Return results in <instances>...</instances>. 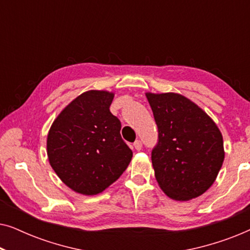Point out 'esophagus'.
<instances>
[{
    "label": "esophagus",
    "mask_w": 250,
    "mask_h": 250,
    "mask_svg": "<svg viewBox=\"0 0 250 250\" xmlns=\"http://www.w3.org/2000/svg\"><path fill=\"white\" fill-rule=\"evenodd\" d=\"M134 148H135V150H138V151H140V150L142 149V142L140 141V140H136V141L134 142Z\"/></svg>",
    "instance_id": "esophagus-1"
}]
</instances>
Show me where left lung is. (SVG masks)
<instances>
[{"instance_id": "left-lung-1", "label": "left lung", "mask_w": 250, "mask_h": 250, "mask_svg": "<svg viewBox=\"0 0 250 250\" xmlns=\"http://www.w3.org/2000/svg\"><path fill=\"white\" fill-rule=\"evenodd\" d=\"M158 127L151 152L159 187L187 201L209 189L224 160L223 138L203 109L177 93H146Z\"/></svg>"}]
</instances>
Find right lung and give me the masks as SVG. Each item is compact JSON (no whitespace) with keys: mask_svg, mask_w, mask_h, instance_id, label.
I'll list each match as a JSON object with an SVG mask.
<instances>
[{"mask_svg":"<svg viewBox=\"0 0 250 250\" xmlns=\"http://www.w3.org/2000/svg\"><path fill=\"white\" fill-rule=\"evenodd\" d=\"M114 93L87 91L70 102L51 126L47 157L75 192L98 194L118 180L133 152L121 136V121L109 110Z\"/></svg>","mask_w":250,"mask_h":250,"instance_id":"obj_1","label":"right lung"}]
</instances>
